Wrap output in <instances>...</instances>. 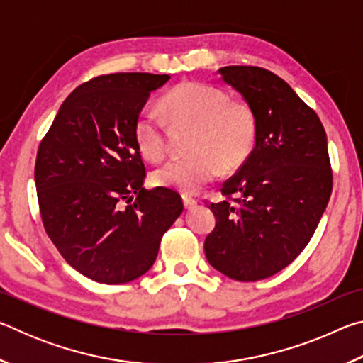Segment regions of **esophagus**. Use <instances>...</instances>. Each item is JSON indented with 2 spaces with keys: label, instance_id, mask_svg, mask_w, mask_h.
Masks as SVG:
<instances>
[{
  "label": "esophagus",
  "instance_id": "obj_1",
  "mask_svg": "<svg viewBox=\"0 0 363 363\" xmlns=\"http://www.w3.org/2000/svg\"><path fill=\"white\" fill-rule=\"evenodd\" d=\"M182 203L186 210H192V208L196 205V200L189 195H182Z\"/></svg>",
  "mask_w": 363,
  "mask_h": 363
}]
</instances>
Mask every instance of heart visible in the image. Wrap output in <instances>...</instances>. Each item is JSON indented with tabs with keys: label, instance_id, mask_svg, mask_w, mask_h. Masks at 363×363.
Returning <instances> with one entry per match:
<instances>
[{
	"label": "heart",
	"instance_id": "1",
	"mask_svg": "<svg viewBox=\"0 0 363 363\" xmlns=\"http://www.w3.org/2000/svg\"><path fill=\"white\" fill-rule=\"evenodd\" d=\"M160 110L177 128H192L187 157L174 158L153 173L160 187L195 194L223 173H232L253 153L257 138L255 110L245 101H232L216 86L186 82L163 96ZM139 152L158 162L168 150L167 121L145 110L134 123Z\"/></svg>",
	"mask_w": 363,
	"mask_h": 363
}]
</instances>
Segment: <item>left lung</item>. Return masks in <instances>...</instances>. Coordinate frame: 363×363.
<instances>
[{
  "label": "left lung",
  "instance_id": "left-lung-1",
  "mask_svg": "<svg viewBox=\"0 0 363 363\" xmlns=\"http://www.w3.org/2000/svg\"><path fill=\"white\" fill-rule=\"evenodd\" d=\"M219 73L255 110L257 138L250 158L223 184L227 200L210 205L216 227L205 255L229 279L256 281L296 259L320 223L333 189L327 134L275 73L250 65Z\"/></svg>",
  "mask_w": 363,
  "mask_h": 363
}]
</instances>
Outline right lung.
Instances as JSON below:
<instances>
[{"label":"right lung","mask_w":363,"mask_h":363,"mask_svg":"<svg viewBox=\"0 0 363 363\" xmlns=\"http://www.w3.org/2000/svg\"><path fill=\"white\" fill-rule=\"evenodd\" d=\"M168 79L110 73L79 84L36 153L35 184L48 237L73 269L99 284L144 275L184 210L177 192L143 187L145 167L134 140L140 110Z\"/></svg>","instance_id":"obj_1"}]
</instances>
